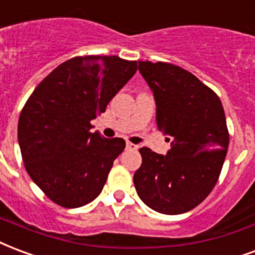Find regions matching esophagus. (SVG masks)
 I'll list each match as a JSON object with an SVG mask.
<instances>
[{"instance_id":"esophagus-1","label":"esophagus","mask_w":255,"mask_h":255,"mask_svg":"<svg viewBox=\"0 0 255 255\" xmlns=\"http://www.w3.org/2000/svg\"><path fill=\"white\" fill-rule=\"evenodd\" d=\"M126 147H127L128 150H137L136 144H133V143H131V142L126 143Z\"/></svg>"}]
</instances>
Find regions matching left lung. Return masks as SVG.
Masks as SVG:
<instances>
[{
	"label": "left lung",
	"instance_id": "8db88e82",
	"mask_svg": "<svg viewBox=\"0 0 255 255\" xmlns=\"http://www.w3.org/2000/svg\"><path fill=\"white\" fill-rule=\"evenodd\" d=\"M137 69L154 94L156 127L171 143L166 155L139 150L142 165L133 184L156 212L185 214L211 193L223 167L230 140L223 105L214 90L180 66L139 60Z\"/></svg>",
	"mask_w": 255,
	"mask_h": 255
}]
</instances>
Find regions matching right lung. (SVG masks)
I'll return each mask as SVG.
<instances>
[{
    "instance_id": "obj_1",
    "label": "right lung",
    "mask_w": 255,
    "mask_h": 255,
    "mask_svg": "<svg viewBox=\"0 0 255 255\" xmlns=\"http://www.w3.org/2000/svg\"><path fill=\"white\" fill-rule=\"evenodd\" d=\"M119 56H75L47 75L24 105L17 128L32 181L65 208L89 204L101 193L122 137L90 132V122L136 73Z\"/></svg>"
}]
</instances>
